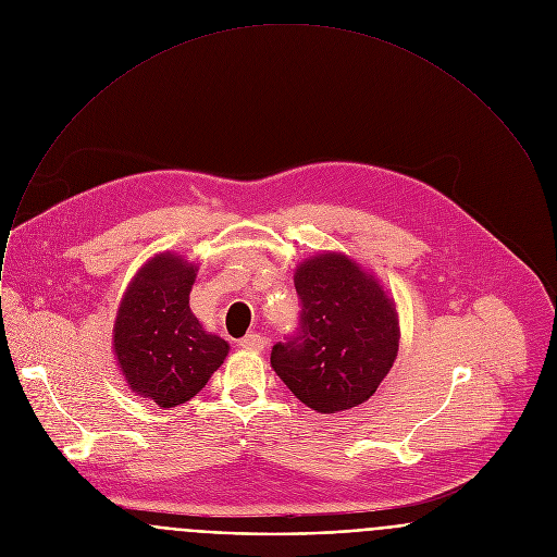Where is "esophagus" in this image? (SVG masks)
<instances>
[{
    "label": "esophagus",
    "instance_id": "1",
    "mask_svg": "<svg viewBox=\"0 0 557 557\" xmlns=\"http://www.w3.org/2000/svg\"><path fill=\"white\" fill-rule=\"evenodd\" d=\"M239 346L244 348V350H252V352H261L263 348H265V339L261 337V335H246L244 339H239Z\"/></svg>",
    "mask_w": 557,
    "mask_h": 557
}]
</instances>
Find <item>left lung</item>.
<instances>
[{"label": "left lung", "mask_w": 557, "mask_h": 557, "mask_svg": "<svg viewBox=\"0 0 557 557\" xmlns=\"http://www.w3.org/2000/svg\"><path fill=\"white\" fill-rule=\"evenodd\" d=\"M300 333L272 348L270 366L287 388L322 414L368 401L399 348L395 300L380 278L339 250L296 265Z\"/></svg>", "instance_id": "obj_1"}]
</instances>
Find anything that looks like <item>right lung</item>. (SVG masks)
<instances>
[{
    "instance_id": "right-lung-1",
    "label": "right lung",
    "mask_w": 557,
    "mask_h": 557,
    "mask_svg": "<svg viewBox=\"0 0 557 557\" xmlns=\"http://www.w3.org/2000/svg\"><path fill=\"white\" fill-rule=\"evenodd\" d=\"M196 272L184 255L158 252L134 274L116 311V366L136 395L160 408L191 399L231 350L189 309Z\"/></svg>"
}]
</instances>
